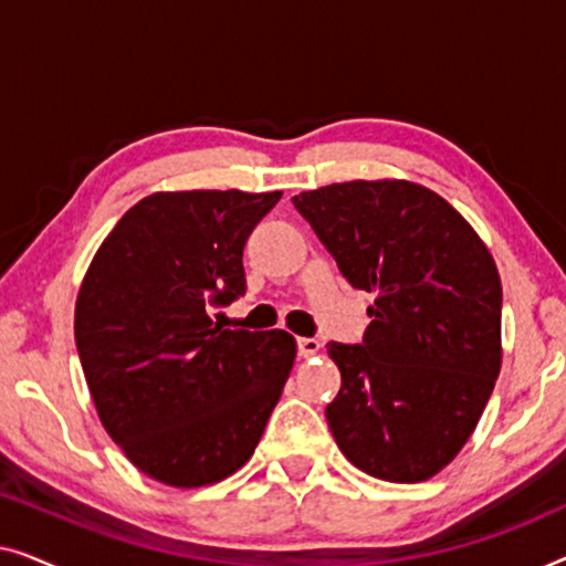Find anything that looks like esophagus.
Listing matches in <instances>:
<instances>
[{"instance_id":"obj_1","label":"esophagus","mask_w":566,"mask_h":566,"mask_svg":"<svg viewBox=\"0 0 566 566\" xmlns=\"http://www.w3.org/2000/svg\"><path fill=\"white\" fill-rule=\"evenodd\" d=\"M298 355L301 358H312V355H316L319 353V339H314V337H298Z\"/></svg>"}]
</instances>
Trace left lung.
<instances>
[{
	"instance_id": "1",
	"label": "left lung",
	"mask_w": 566,
	"mask_h": 566,
	"mask_svg": "<svg viewBox=\"0 0 566 566\" xmlns=\"http://www.w3.org/2000/svg\"><path fill=\"white\" fill-rule=\"evenodd\" d=\"M296 211L353 289L374 293L360 345L329 343L339 451L386 482H422L461 451L497 381L502 285L455 208L407 180L301 192Z\"/></svg>"
}]
</instances>
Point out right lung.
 Wrapping results in <instances>:
<instances>
[{"mask_svg": "<svg viewBox=\"0 0 566 566\" xmlns=\"http://www.w3.org/2000/svg\"><path fill=\"white\" fill-rule=\"evenodd\" d=\"M283 192L190 190L138 200L99 244L74 339L107 436L146 476L203 486L250 461L296 358L283 329H227L242 254Z\"/></svg>", "mask_w": 566, "mask_h": 566, "instance_id": "obj_1", "label": "right lung"}]
</instances>
